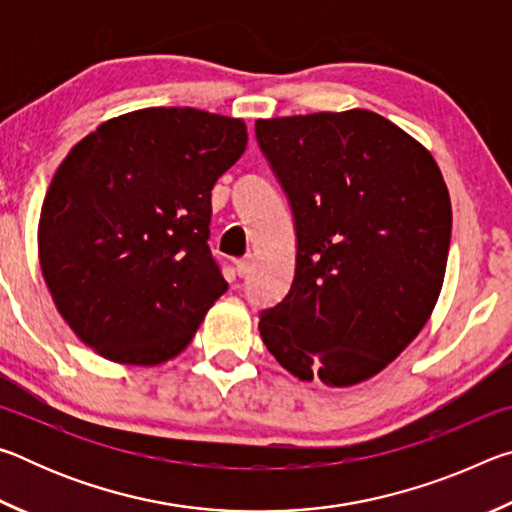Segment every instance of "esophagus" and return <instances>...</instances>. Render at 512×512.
Masks as SVG:
<instances>
[{
  "label": "esophagus",
  "mask_w": 512,
  "mask_h": 512,
  "mask_svg": "<svg viewBox=\"0 0 512 512\" xmlns=\"http://www.w3.org/2000/svg\"><path fill=\"white\" fill-rule=\"evenodd\" d=\"M237 273L239 277H246L250 271H253V257H244V259H237Z\"/></svg>",
  "instance_id": "obj_1"
}]
</instances>
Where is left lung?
Returning a JSON list of instances; mask_svg holds the SVG:
<instances>
[{
	"label": "left lung",
	"instance_id": "left-lung-1",
	"mask_svg": "<svg viewBox=\"0 0 512 512\" xmlns=\"http://www.w3.org/2000/svg\"><path fill=\"white\" fill-rule=\"evenodd\" d=\"M296 219V275L259 320L282 368L361 384L427 325L443 289L452 201L433 155L372 110L257 119Z\"/></svg>",
	"mask_w": 512,
	"mask_h": 512
}]
</instances>
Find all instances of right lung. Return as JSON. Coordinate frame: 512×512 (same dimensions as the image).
Here are the masks:
<instances>
[{
    "label": "right lung",
    "instance_id": "add662e5",
    "mask_svg": "<svg viewBox=\"0 0 512 512\" xmlns=\"http://www.w3.org/2000/svg\"><path fill=\"white\" fill-rule=\"evenodd\" d=\"M246 124L196 108L112 117L60 162L38 223L56 309L103 359L158 366L228 291L207 246L212 187Z\"/></svg>",
    "mask_w": 512,
    "mask_h": 512
}]
</instances>
